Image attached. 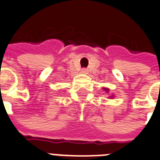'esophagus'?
<instances>
[{"label": "esophagus", "mask_w": 160, "mask_h": 160, "mask_svg": "<svg viewBox=\"0 0 160 160\" xmlns=\"http://www.w3.org/2000/svg\"><path fill=\"white\" fill-rule=\"evenodd\" d=\"M81 72H82V74H88V70L86 69H82Z\"/></svg>", "instance_id": "1"}]
</instances>
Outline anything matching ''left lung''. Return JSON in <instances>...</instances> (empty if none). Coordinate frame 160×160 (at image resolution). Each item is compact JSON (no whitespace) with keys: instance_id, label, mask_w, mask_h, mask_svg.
<instances>
[{"instance_id":"obj_1","label":"left lung","mask_w":160,"mask_h":160,"mask_svg":"<svg viewBox=\"0 0 160 160\" xmlns=\"http://www.w3.org/2000/svg\"><path fill=\"white\" fill-rule=\"evenodd\" d=\"M102 90H103V91H106V93H109V89L108 88H107V87H102ZM114 95H112V94H111V95H109V96H108V97H109L110 99H113V97H114Z\"/></svg>"}]
</instances>
